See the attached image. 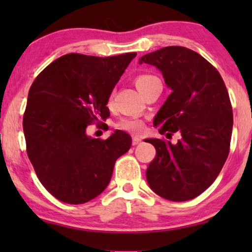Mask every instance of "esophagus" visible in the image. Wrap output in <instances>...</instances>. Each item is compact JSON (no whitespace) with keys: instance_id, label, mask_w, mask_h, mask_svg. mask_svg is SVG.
I'll return each mask as SVG.
<instances>
[{"instance_id":"obj_1","label":"esophagus","mask_w":252,"mask_h":252,"mask_svg":"<svg viewBox=\"0 0 252 252\" xmlns=\"http://www.w3.org/2000/svg\"><path fill=\"white\" fill-rule=\"evenodd\" d=\"M141 138L140 137H136V136H134V137H132V144H134V146H136V144H138V143H141Z\"/></svg>"}]
</instances>
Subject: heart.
<instances>
[{
    "label": "heart",
    "instance_id": "b5f03b06",
    "mask_svg": "<svg viewBox=\"0 0 252 252\" xmlns=\"http://www.w3.org/2000/svg\"><path fill=\"white\" fill-rule=\"evenodd\" d=\"M158 79V78L152 76V74H140L135 78V85L137 86V89L140 90V92H142L147 86L149 85V83H152L153 80ZM112 104V96L108 98V106H111ZM117 128L124 131L134 132V134H140L143 131L144 123L142 120L137 117H128V118H122L120 122L117 123Z\"/></svg>",
    "mask_w": 252,
    "mask_h": 252
}]
</instances>
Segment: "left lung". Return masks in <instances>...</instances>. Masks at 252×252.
<instances>
[{
    "label": "left lung",
    "mask_w": 252,
    "mask_h": 252,
    "mask_svg": "<svg viewBox=\"0 0 252 252\" xmlns=\"http://www.w3.org/2000/svg\"><path fill=\"white\" fill-rule=\"evenodd\" d=\"M140 63L156 66L172 89L154 126L162 135L181 134L176 144L148 140L156 155L147 181L164 199L190 200L213 184L230 153L233 115L226 86L212 63L181 46L146 54Z\"/></svg>",
    "instance_id": "8db88e82"
}]
</instances>
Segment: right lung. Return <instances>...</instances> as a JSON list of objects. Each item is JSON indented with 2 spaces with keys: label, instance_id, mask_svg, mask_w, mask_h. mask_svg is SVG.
<instances>
[{
  "label": "right lung",
  "instance_id": "right-lung-1",
  "mask_svg": "<svg viewBox=\"0 0 252 252\" xmlns=\"http://www.w3.org/2000/svg\"><path fill=\"white\" fill-rule=\"evenodd\" d=\"M135 52L114 57L70 53L37 74L24 114L26 149L36 176L58 200L84 204L109 185L115 162L131 146L116 130L91 138L86 128L110 116L108 98Z\"/></svg>",
  "mask_w": 252,
  "mask_h": 252
}]
</instances>
